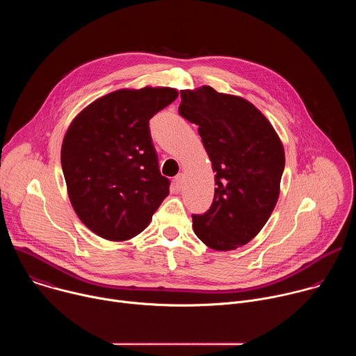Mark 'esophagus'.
<instances>
[{
    "label": "esophagus",
    "mask_w": 356,
    "mask_h": 356,
    "mask_svg": "<svg viewBox=\"0 0 356 356\" xmlns=\"http://www.w3.org/2000/svg\"><path fill=\"white\" fill-rule=\"evenodd\" d=\"M183 183H184V175H183V173H179V175L175 177V186H176L179 190H181Z\"/></svg>",
    "instance_id": "esophagus-1"
}]
</instances>
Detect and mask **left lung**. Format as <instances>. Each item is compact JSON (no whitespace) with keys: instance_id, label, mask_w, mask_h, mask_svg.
<instances>
[{"instance_id":"obj_1","label":"left lung","mask_w":356,"mask_h":356,"mask_svg":"<svg viewBox=\"0 0 356 356\" xmlns=\"http://www.w3.org/2000/svg\"><path fill=\"white\" fill-rule=\"evenodd\" d=\"M179 113L198 125L216 172L214 201L193 216L195 235L214 250H234L255 238L280 194L284 147L269 120L248 99L210 86L180 90Z\"/></svg>"}]
</instances>
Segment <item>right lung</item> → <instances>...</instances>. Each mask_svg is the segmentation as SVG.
Listing matches in <instances>:
<instances>
[{
	"label": "right lung",
	"instance_id": "right-lung-1",
	"mask_svg": "<svg viewBox=\"0 0 356 356\" xmlns=\"http://www.w3.org/2000/svg\"><path fill=\"white\" fill-rule=\"evenodd\" d=\"M172 87L121 88L83 108L62 143L72 207L98 236L120 242L140 234L169 195L149 120L172 104Z\"/></svg>",
	"mask_w": 356,
	"mask_h": 356
}]
</instances>
